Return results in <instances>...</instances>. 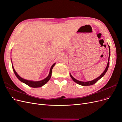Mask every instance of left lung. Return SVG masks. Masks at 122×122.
<instances>
[{
	"instance_id": "1",
	"label": "left lung",
	"mask_w": 122,
	"mask_h": 122,
	"mask_svg": "<svg viewBox=\"0 0 122 122\" xmlns=\"http://www.w3.org/2000/svg\"><path fill=\"white\" fill-rule=\"evenodd\" d=\"M108 48H109V57H108V62H107V67H106V68L105 69L103 72L99 76H98L97 78H96V79L94 80H92V81H78V80H77L76 79V78H74L71 76V73H69L70 77H71L72 80L74 82H76V83H77L78 85H81V86H91V85H94V84H95L97 81H99L101 77H102L105 75V74L106 73V72H107V71L109 65V57H110V56H111V52H110V46H109V45H108Z\"/></svg>"
}]
</instances>
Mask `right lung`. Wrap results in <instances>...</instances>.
<instances>
[{
	"label": "right lung",
	"instance_id": "add662e5",
	"mask_svg": "<svg viewBox=\"0 0 122 122\" xmlns=\"http://www.w3.org/2000/svg\"><path fill=\"white\" fill-rule=\"evenodd\" d=\"M11 64H12V67H13V71L15 74V76H17V77L18 78V79L21 82H24V84H26L27 85H28V86L30 87H32V88H39V87H41L42 86H43L44 85H45L47 82H48L50 79L51 77V76H52V69L54 67V66H55V65L56 64V63H54L53 64V65L51 66L50 70V72L49 75L46 78H45V79L42 80L41 81H30V80H25L24 78H23L22 77H21L20 76L19 74L17 73V72L15 71V70L14 69V67L13 66V63H12V61H11Z\"/></svg>",
	"mask_w": 122,
	"mask_h": 122
}]
</instances>
